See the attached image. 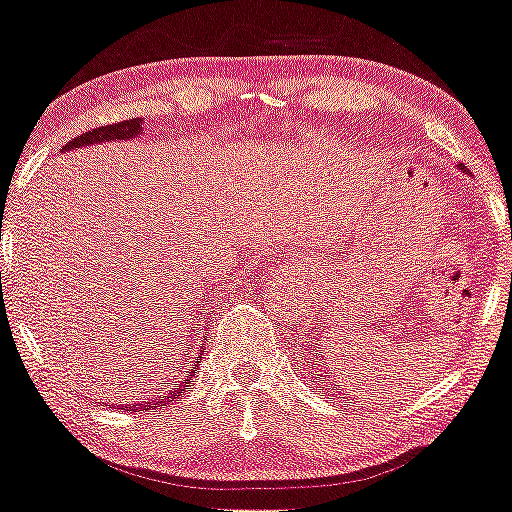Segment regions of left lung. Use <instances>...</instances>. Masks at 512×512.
I'll use <instances>...</instances> for the list:
<instances>
[{
	"label": "left lung",
	"instance_id": "left-lung-1",
	"mask_svg": "<svg viewBox=\"0 0 512 512\" xmlns=\"http://www.w3.org/2000/svg\"><path fill=\"white\" fill-rule=\"evenodd\" d=\"M461 168H463V165H461ZM319 344H322V339H319ZM317 352L324 354V347H317ZM309 364H312V361H309Z\"/></svg>",
	"mask_w": 512,
	"mask_h": 512
}]
</instances>
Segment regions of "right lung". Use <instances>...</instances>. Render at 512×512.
I'll use <instances>...</instances> for the list:
<instances>
[{
	"mask_svg": "<svg viewBox=\"0 0 512 512\" xmlns=\"http://www.w3.org/2000/svg\"><path fill=\"white\" fill-rule=\"evenodd\" d=\"M141 128H143V121H138V118H128V121L111 123V126L94 128V131L84 133V136H79V138H74V141L66 143L61 151H76V148H81V146H91V143H103V141H133V138L141 133ZM195 366H198V359H195V356H193V361H188L185 366H175V371H178V374L168 371V379L160 381L156 389L146 396V399L136 401V404H128L126 409L151 411V409H158V406L173 404L175 399H180V396H183L185 384H188V381L195 376V371H198Z\"/></svg>",
	"mask_w": 512,
	"mask_h": 512,
	"instance_id": "right-lung-1",
	"label": "right lung"
}]
</instances>
